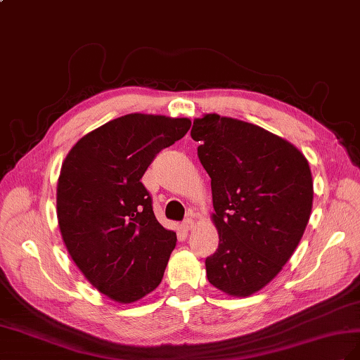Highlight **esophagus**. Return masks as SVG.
Masks as SVG:
<instances>
[{"mask_svg":"<svg viewBox=\"0 0 360 360\" xmlns=\"http://www.w3.org/2000/svg\"><path fill=\"white\" fill-rule=\"evenodd\" d=\"M182 228L186 229V231H190V229H193V228H194V220H193L191 217H187L186 220L182 221Z\"/></svg>","mask_w":360,"mask_h":360,"instance_id":"34e87169","label":"esophagus"}]
</instances>
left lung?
<instances>
[{
  "label": "left lung",
  "mask_w": 360,
  "mask_h": 360,
  "mask_svg": "<svg viewBox=\"0 0 360 360\" xmlns=\"http://www.w3.org/2000/svg\"><path fill=\"white\" fill-rule=\"evenodd\" d=\"M191 139L211 178L219 249L205 259L211 285L248 297L290 261L311 217L309 164L290 141L219 115L194 119Z\"/></svg>",
  "instance_id": "1"
}]
</instances>
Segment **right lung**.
Here are the masks:
<instances>
[{
	"label": "right lung",
	"instance_id": "1",
	"mask_svg": "<svg viewBox=\"0 0 360 360\" xmlns=\"http://www.w3.org/2000/svg\"><path fill=\"white\" fill-rule=\"evenodd\" d=\"M190 127L186 117L122 116L78 140L61 166V237L86 279L111 300L137 302L161 283L176 233L155 219L141 176Z\"/></svg>",
	"mask_w": 360,
	"mask_h": 360
}]
</instances>
